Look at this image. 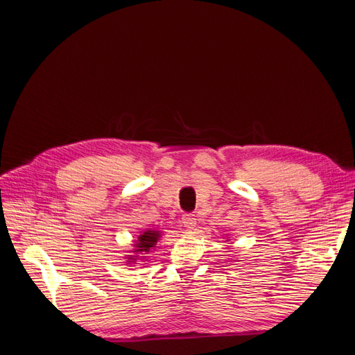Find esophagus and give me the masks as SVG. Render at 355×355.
Returning <instances> with one entry per match:
<instances>
[{
	"instance_id": "obj_1",
	"label": "esophagus",
	"mask_w": 355,
	"mask_h": 355,
	"mask_svg": "<svg viewBox=\"0 0 355 355\" xmlns=\"http://www.w3.org/2000/svg\"><path fill=\"white\" fill-rule=\"evenodd\" d=\"M182 223H184V227L187 228V230H194L196 228V225H197V218L194 216V214H191V213H185L184 216H182Z\"/></svg>"
}]
</instances>
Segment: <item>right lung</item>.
<instances>
[{
  "mask_svg": "<svg viewBox=\"0 0 355 355\" xmlns=\"http://www.w3.org/2000/svg\"><path fill=\"white\" fill-rule=\"evenodd\" d=\"M159 237H161V232L159 231L146 230L144 234H141L137 237V241L135 244V247H136L135 252L136 253H141V254H149L155 249V245H157ZM135 257L136 256H130V257H128V259H132V261H127V262L135 263ZM142 257H145V256H142Z\"/></svg>",
  "mask_w": 355,
  "mask_h": 355,
  "instance_id": "obj_1",
  "label": "right lung"
}]
</instances>
